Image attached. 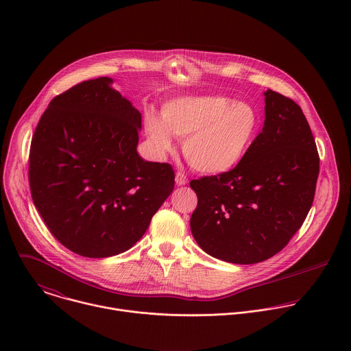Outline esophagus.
<instances>
[{"label": "esophagus", "mask_w": 351, "mask_h": 351, "mask_svg": "<svg viewBox=\"0 0 351 351\" xmlns=\"http://www.w3.org/2000/svg\"><path fill=\"white\" fill-rule=\"evenodd\" d=\"M175 180H176V184H178V186H183V184L187 183V176H186L183 172H176Z\"/></svg>", "instance_id": "34e87169"}]
</instances>
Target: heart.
Segmentation results:
<instances>
[{"label":"heart","instance_id":"heart-1","mask_svg":"<svg viewBox=\"0 0 351 351\" xmlns=\"http://www.w3.org/2000/svg\"><path fill=\"white\" fill-rule=\"evenodd\" d=\"M147 137L156 153L173 149V138L183 140V154L191 168L219 175L233 169L248 153L260 130V115L247 103L222 95H189L164 106L161 118H144Z\"/></svg>","mask_w":351,"mask_h":351}]
</instances>
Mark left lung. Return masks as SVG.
<instances>
[{"mask_svg":"<svg viewBox=\"0 0 351 351\" xmlns=\"http://www.w3.org/2000/svg\"><path fill=\"white\" fill-rule=\"evenodd\" d=\"M265 121L230 171L190 182L198 204L190 229L204 252L233 264L265 261L302 228L314 202L319 156L291 98L267 90Z\"/></svg>","mask_w":351,"mask_h":351,"instance_id":"obj_1","label":"left lung"}]
</instances>
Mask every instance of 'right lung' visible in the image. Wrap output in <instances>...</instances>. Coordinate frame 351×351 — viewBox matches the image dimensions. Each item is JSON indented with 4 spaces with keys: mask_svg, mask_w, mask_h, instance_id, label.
Here are the masks:
<instances>
[{
    "mask_svg": "<svg viewBox=\"0 0 351 351\" xmlns=\"http://www.w3.org/2000/svg\"><path fill=\"white\" fill-rule=\"evenodd\" d=\"M111 77L82 82L48 104L29 156L33 203L71 252L106 258L129 250L169 197V164L137 154L141 114Z\"/></svg>",
    "mask_w": 351,
    "mask_h": 351,
    "instance_id": "right-lung-1",
    "label": "right lung"
}]
</instances>
